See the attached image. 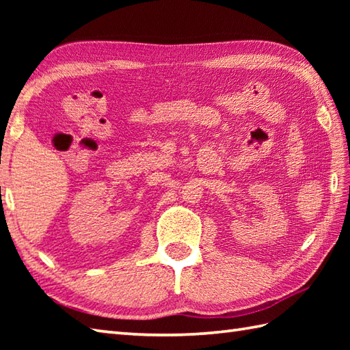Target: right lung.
<instances>
[{
	"label": "right lung",
	"instance_id": "add662e5",
	"mask_svg": "<svg viewBox=\"0 0 350 350\" xmlns=\"http://www.w3.org/2000/svg\"><path fill=\"white\" fill-rule=\"evenodd\" d=\"M0 194H1V192H0Z\"/></svg>",
	"mask_w": 350,
	"mask_h": 350
}]
</instances>
